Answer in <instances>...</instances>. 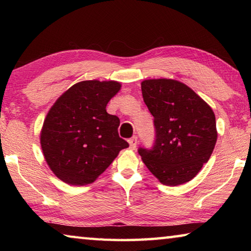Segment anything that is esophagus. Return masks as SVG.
Masks as SVG:
<instances>
[{
    "instance_id": "esophagus-1",
    "label": "esophagus",
    "mask_w": 251,
    "mask_h": 251,
    "mask_svg": "<svg viewBox=\"0 0 251 251\" xmlns=\"http://www.w3.org/2000/svg\"><path fill=\"white\" fill-rule=\"evenodd\" d=\"M128 143H129V148L131 151H134V150H136V146H137V137H131L129 141H128Z\"/></svg>"
}]
</instances>
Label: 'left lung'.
Instances as JSON below:
<instances>
[{"label":"left lung","instance_id":"obj_1","mask_svg":"<svg viewBox=\"0 0 251 251\" xmlns=\"http://www.w3.org/2000/svg\"><path fill=\"white\" fill-rule=\"evenodd\" d=\"M142 93L156 129L152 150H138L144 164L163 185L192 180L210 158L217 142L211 107L176 79H145Z\"/></svg>","mask_w":251,"mask_h":251}]
</instances>
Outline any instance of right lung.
Wrapping results in <instances>:
<instances>
[{
  "instance_id": "1",
  "label": "right lung",
  "mask_w": 251,
  "mask_h": 251,
  "mask_svg": "<svg viewBox=\"0 0 251 251\" xmlns=\"http://www.w3.org/2000/svg\"><path fill=\"white\" fill-rule=\"evenodd\" d=\"M121 87L116 80H83L50 107L40 142L46 163L58 179L72 186L92 184L128 147L118 136L120 118L106 112Z\"/></svg>"
}]
</instances>
